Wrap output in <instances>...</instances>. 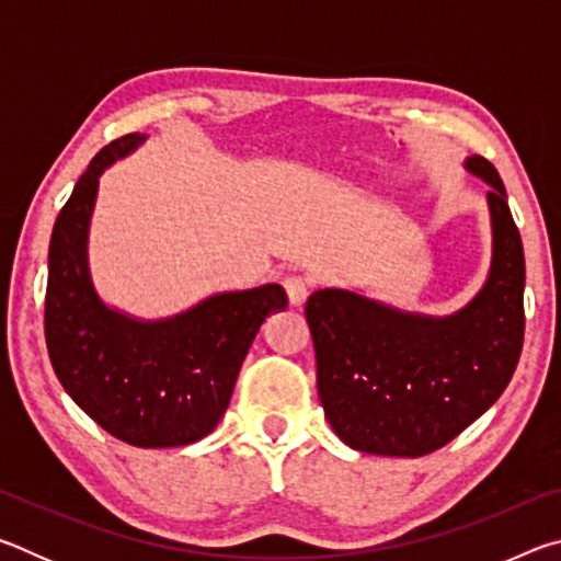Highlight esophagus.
Returning <instances> with one entry per match:
<instances>
[{"label": "esophagus", "instance_id": "34e87169", "mask_svg": "<svg viewBox=\"0 0 561 561\" xmlns=\"http://www.w3.org/2000/svg\"><path fill=\"white\" fill-rule=\"evenodd\" d=\"M284 289H287L291 307H301V304L309 297V282L299 277V274H291V277L284 279Z\"/></svg>", "mask_w": 561, "mask_h": 561}]
</instances>
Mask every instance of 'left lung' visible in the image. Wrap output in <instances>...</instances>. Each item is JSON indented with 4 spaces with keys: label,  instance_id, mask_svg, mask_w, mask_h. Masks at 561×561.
Returning <instances> with one entry per match:
<instances>
[{
    "label": "left lung",
    "instance_id": "obj_1",
    "mask_svg": "<svg viewBox=\"0 0 561 561\" xmlns=\"http://www.w3.org/2000/svg\"><path fill=\"white\" fill-rule=\"evenodd\" d=\"M462 168L488 183L490 270L453 314L398 309L360 289H317L307 324L319 401L348 448L417 458L488 411L515 374L525 339V252L507 190L485 158Z\"/></svg>",
    "mask_w": 561,
    "mask_h": 561
}]
</instances>
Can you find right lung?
<instances>
[{"mask_svg": "<svg viewBox=\"0 0 561 561\" xmlns=\"http://www.w3.org/2000/svg\"><path fill=\"white\" fill-rule=\"evenodd\" d=\"M148 140L130 133L91 160L56 217L46 282V348L71 401L136 448L197 443L220 423L264 319L287 309L279 284L215 291L173 317L113 307L93 284L89 234L99 180Z\"/></svg>", "mask_w": 561, "mask_h": 561, "instance_id": "right-lung-1", "label": "right lung"}]
</instances>
